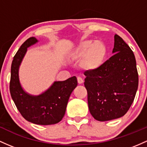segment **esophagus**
<instances>
[{"mask_svg": "<svg viewBox=\"0 0 147 147\" xmlns=\"http://www.w3.org/2000/svg\"><path fill=\"white\" fill-rule=\"evenodd\" d=\"M77 80H78V84H82L83 82V79H82L81 77H78L77 78Z\"/></svg>", "mask_w": 147, "mask_h": 147, "instance_id": "1", "label": "esophagus"}]
</instances>
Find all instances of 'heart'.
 Listing matches in <instances>:
<instances>
[{
	"instance_id": "obj_1",
	"label": "heart",
	"mask_w": 147,
	"mask_h": 147,
	"mask_svg": "<svg viewBox=\"0 0 147 147\" xmlns=\"http://www.w3.org/2000/svg\"><path fill=\"white\" fill-rule=\"evenodd\" d=\"M107 55L106 46L100 41L85 40L80 43L71 53L72 59L83 57L82 66L89 71L99 69L104 63Z\"/></svg>"
}]
</instances>
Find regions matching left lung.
<instances>
[{
    "mask_svg": "<svg viewBox=\"0 0 147 147\" xmlns=\"http://www.w3.org/2000/svg\"><path fill=\"white\" fill-rule=\"evenodd\" d=\"M113 53L99 69L84 74L89 110L100 121L123 116L133 103L138 87L134 53L117 34L115 35Z\"/></svg>",
    "mask_w": 147,
    "mask_h": 147,
    "instance_id": "1",
    "label": "left lung"
}]
</instances>
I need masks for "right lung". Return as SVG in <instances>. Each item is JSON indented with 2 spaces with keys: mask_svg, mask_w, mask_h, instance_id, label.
Listing matches in <instances>:
<instances>
[{
  "mask_svg": "<svg viewBox=\"0 0 147 147\" xmlns=\"http://www.w3.org/2000/svg\"><path fill=\"white\" fill-rule=\"evenodd\" d=\"M37 42L35 37H30L14 55L11 66L9 91L18 110L27 121L39 125L55 124L63 118L69 98L78 81L76 76L64 81H55L39 95L30 94L25 91L19 80V67L28 48Z\"/></svg>",
  "mask_w": 147,
  "mask_h": 147,
  "instance_id": "right-lung-1",
  "label": "right lung"
}]
</instances>
